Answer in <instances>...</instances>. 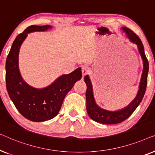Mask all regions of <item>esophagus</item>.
Returning a JSON list of instances; mask_svg holds the SVG:
<instances>
[{
    "instance_id": "34e87169",
    "label": "esophagus",
    "mask_w": 155,
    "mask_h": 155,
    "mask_svg": "<svg viewBox=\"0 0 155 155\" xmlns=\"http://www.w3.org/2000/svg\"><path fill=\"white\" fill-rule=\"evenodd\" d=\"M89 71H90V70H89V68L87 66H85V65H84V66L82 67V77H84V75H86L87 74L89 73Z\"/></svg>"
}]
</instances>
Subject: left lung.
Here are the masks:
<instances>
[{"mask_svg": "<svg viewBox=\"0 0 155 155\" xmlns=\"http://www.w3.org/2000/svg\"><path fill=\"white\" fill-rule=\"evenodd\" d=\"M123 31L126 33L127 37L131 42L136 44L143 61V71L142 73L141 80L139 84V90L137 96L133 99L130 104L124 109L116 111H110L103 109L99 107L95 102L93 94L92 84L89 75H86L84 80L87 85L86 100L87 111L90 117L95 121L104 124H116L124 121L132 114L136 108L143 100L145 95L147 84V74L149 71V63L144 51V46L140 38L130 29L127 27H122Z\"/></svg>", "mask_w": 155, "mask_h": 155, "instance_id": "1", "label": "left lung"}]
</instances>
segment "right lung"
Returning <instances> with one entry per match:
<instances>
[{"instance_id": "add662e5", "label": "right lung", "mask_w": 155, "mask_h": 155, "mask_svg": "<svg viewBox=\"0 0 155 155\" xmlns=\"http://www.w3.org/2000/svg\"><path fill=\"white\" fill-rule=\"evenodd\" d=\"M50 25H31L17 36L8 55L5 64L6 88L18 111L27 119L35 122L45 121L57 116L65 97L78 80L82 78L81 68L68 75H63L51 84L42 89L29 86L24 81L18 67L19 51L27 34L44 31Z\"/></svg>"}]
</instances>
